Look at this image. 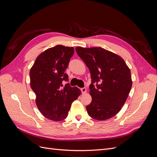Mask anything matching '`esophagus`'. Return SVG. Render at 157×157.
Instances as JSON below:
<instances>
[{"label": "esophagus", "mask_w": 157, "mask_h": 157, "mask_svg": "<svg viewBox=\"0 0 157 157\" xmlns=\"http://www.w3.org/2000/svg\"><path fill=\"white\" fill-rule=\"evenodd\" d=\"M80 90H81V92L82 94H85L86 92V88H80Z\"/></svg>", "instance_id": "obj_1"}]
</instances>
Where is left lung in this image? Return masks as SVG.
Masks as SVG:
<instances>
[{
  "mask_svg": "<svg viewBox=\"0 0 157 157\" xmlns=\"http://www.w3.org/2000/svg\"><path fill=\"white\" fill-rule=\"evenodd\" d=\"M75 49L91 74L88 115L98 121L109 119L126 101L132 85L130 70L121 57L101 47Z\"/></svg>",
  "mask_w": 157,
  "mask_h": 157,
  "instance_id": "left-lung-1",
  "label": "left lung"
}]
</instances>
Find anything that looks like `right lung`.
I'll return each instance as SVG.
<instances>
[{
    "label": "right lung",
    "instance_id": "1",
    "mask_svg": "<svg viewBox=\"0 0 157 157\" xmlns=\"http://www.w3.org/2000/svg\"><path fill=\"white\" fill-rule=\"evenodd\" d=\"M73 47L56 45L37 57L31 67V88L36 94V104L40 112L48 119L61 121L67 117L71 104L81 94L77 87L62 82L68 81L65 73Z\"/></svg>",
    "mask_w": 157,
    "mask_h": 157
}]
</instances>
